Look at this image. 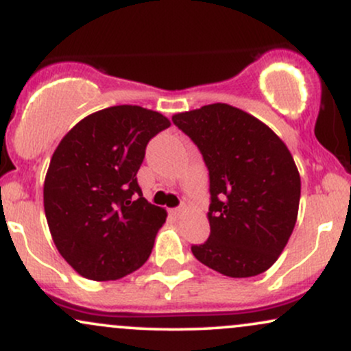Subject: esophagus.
I'll list each match as a JSON object with an SVG mask.
<instances>
[{
	"label": "esophagus",
	"instance_id": "esophagus-1",
	"mask_svg": "<svg viewBox=\"0 0 351 351\" xmlns=\"http://www.w3.org/2000/svg\"><path fill=\"white\" fill-rule=\"evenodd\" d=\"M184 213H186V209H184L183 206H180V208H173V209H170V215L173 216V217H183L184 216Z\"/></svg>",
	"mask_w": 351,
	"mask_h": 351
}]
</instances>
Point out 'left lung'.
Returning <instances> with one entry per match:
<instances>
[{
    "label": "left lung",
    "instance_id": "obj_1",
    "mask_svg": "<svg viewBox=\"0 0 351 351\" xmlns=\"http://www.w3.org/2000/svg\"><path fill=\"white\" fill-rule=\"evenodd\" d=\"M199 148L209 171V232L191 245L201 264L228 277L267 271L297 221L300 175L291 152L267 125L228 104L173 115Z\"/></svg>",
    "mask_w": 351,
    "mask_h": 351
}]
</instances>
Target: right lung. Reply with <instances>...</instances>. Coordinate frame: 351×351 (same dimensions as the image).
Returning <instances> with one entry per match:
<instances>
[{
  "instance_id": "1",
  "label": "right lung",
  "mask_w": 351,
  "mask_h": 351,
  "mask_svg": "<svg viewBox=\"0 0 351 351\" xmlns=\"http://www.w3.org/2000/svg\"><path fill=\"white\" fill-rule=\"evenodd\" d=\"M168 127L160 112L115 106L80 120L56 148L44 211L59 254L82 277L117 280L150 257L167 211L143 198L136 171Z\"/></svg>"
}]
</instances>
